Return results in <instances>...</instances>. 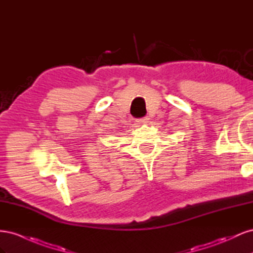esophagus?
<instances>
[{
    "label": "esophagus",
    "mask_w": 253,
    "mask_h": 253,
    "mask_svg": "<svg viewBox=\"0 0 253 253\" xmlns=\"http://www.w3.org/2000/svg\"><path fill=\"white\" fill-rule=\"evenodd\" d=\"M150 118L149 117H143V118H140V119H137V124L138 125H147L149 122Z\"/></svg>",
    "instance_id": "1"
}]
</instances>
